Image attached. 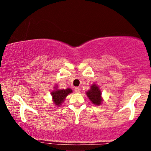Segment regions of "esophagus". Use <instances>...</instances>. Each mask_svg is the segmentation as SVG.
<instances>
[{"label":"esophagus","instance_id":"1","mask_svg":"<svg viewBox=\"0 0 151 151\" xmlns=\"http://www.w3.org/2000/svg\"><path fill=\"white\" fill-rule=\"evenodd\" d=\"M74 92H75L76 93H80V88H76L74 89Z\"/></svg>","mask_w":151,"mask_h":151}]
</instances>
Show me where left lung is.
<instances>
[{"label":"left lung","instance_id":"1","mask_svg":"<svg viewBox=\"0 0 151 151\" xmlns=\"http://www.w3.org/2000/svg\"><path fill=\"white\" fill-rule=\"evenodd\" d=\"M88 98L95 105L99 106L103 103V99L102 98V92L99 86L96 83H93L90 86L89 90L86 92Z\"/></svg>","mask_w":151,"mask_h":151}]
</instances>
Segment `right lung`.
<instances>
[{
	"mask_svg": "<svg viewBox=\"0 0 151 151\" xmlns=\"http://www.w3.org/2000/svg\"><path fill=\"white\" fill-rule=\"evenodd\" d=\"M72 90L71 88H67V89H59L58 88V86H55L54 90H52L51 94L52 99L54 105L57 106H59L62 105V103H64L66 97L68 95L72 92Z\"/></svg>",
	"mask_w": 151,
	"mask_h": 151,
	"instance_id": "add662e5",
	"label": "right lung"
}]
</instances>
